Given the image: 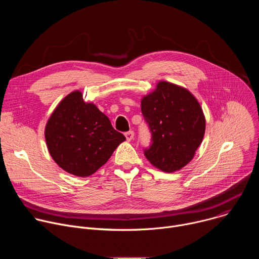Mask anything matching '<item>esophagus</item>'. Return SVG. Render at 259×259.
<instances>
[{"label": "esophagus", "instance_id": "obj_1", "mask_svg": "<svg viewBox=\"0 0 259 259\" xmlns=\"http://www.w3.org/2000/svg\"><path fill=\"white\" fill-rule=\"evenodd\" d=\"M125 136H126V138H127L128 141H131V140H133V138H134V132H133V131L126 132V133H125Z\"/></svg>", "mask_w": 259, "mask_h": 259}]
</instances>
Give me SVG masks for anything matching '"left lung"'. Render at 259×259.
<instances>
[{
    "instance_id": "obj_1",
    "label": "left lung",
    "mask_w": 259,
    "mask_h": 259,
    "mask_svg": "<svg viewBox=\"0 0 259 259\" xmlns=\"http://www.w3.org/2000/svg\"><path fill=\"white\" fill-rule=\"evenodd\" d=\"M140 103L153 138L150 149L144 152L145 158L168 173L187 166L202 143L206 128L197 98L187 88L160 81Z\"/></svg>"
}]
</instances>
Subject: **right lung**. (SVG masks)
I'll return each instance as SVG.
<instances>
[{"label": "right lung", "instance_id": "right-lung-1", "mask_svg": "<svg viewBox=\"0 0 259 259\" xmlns=\"http://www.w3.org/2000/svg\"><path fill=\"white\" fill-rule=\"evenodd\" d=\"M45 139L50 156L62 170L88 177L107 162L126 137L76 90L53 110L45 127Z\"/></svg>", "mask_w": 259, "mask_h": 259}]
</instances>
